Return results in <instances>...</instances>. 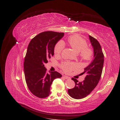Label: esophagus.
<instances>
[{"mask_svg":"<svg viewBox=\"0 0 120 120\" xmlns=\"http://www.w3.org/2000/svg\"><path fill=\"white\" fill-rule=\"evenodd\" d=\"M64 78L66 79H71L70 77H68V76H64Z\"/></svg>","mask_w":120,"mask_h":120,"instance_id":"esophagus-1","label":"esophagus"}]
</instances>
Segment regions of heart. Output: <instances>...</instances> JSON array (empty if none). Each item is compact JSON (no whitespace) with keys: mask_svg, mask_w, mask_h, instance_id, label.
<instances>
[{"mask_svg":"<svg viewBox=\"0 0 120 120\" xmlns=\"http://www.w3.org/2000/svg\"><path fill=\"white\" fill-rule=\"evenodd\" d=\"M68 44L76 53H79V57L84 61L90 60L93 55V52L90 48L87 47V43L77 34L71 35L68 39ZM64 48V44L62 42H58L54 48L56 55H59ZM61 68L65 72H70L77 68L75 63L64 62L61 64Z\"/></svg>","mask_w":120,"mask_h":120,"instance_id":"obj_1","label":"heart"}]
</instances>
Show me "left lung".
<instances>
[{"label": "left lung", "mask_w": 120, "mask_h": 120, "mask_svg": "<svg viewBox=\"0 0 120 120\" xmlns=\"http://www.w3.org/2000/svg\"><path fill=\"white\" fill-rule=\"evenodd\" d=\"M89 40L93 48V59L87 67L84 68L83 74L86 77L82 82H78L75 78H72L75 86L72 89H68V93L72 98L81 99L88 95L99 82L102 73L104 56L101 45L95 38L89 35Z\"/></svg>", "instance_id": "left-lung-1"}]
</instances>
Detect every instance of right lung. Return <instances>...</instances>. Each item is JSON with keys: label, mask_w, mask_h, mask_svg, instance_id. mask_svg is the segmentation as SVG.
<instances>
[{"label": "right lung", "mask_w": 120, "mask_h": 120, "mask_svg": "<svg viewBox=\"0 0 120 120\" xmlns=\"http://www.w3.org/2000/svg\"><path fill=\"white\" fill-rule=\"evenodd\" d=\"M64 35L63 32H41L33 38L28 46L24 63L25 79L29 90L38 98L49 96L53 80L62 77L56 71L47 73L44 64L54 55L55 45Z\"/></svg>", "instance_id": "right-lung-1"}]
</instances>
